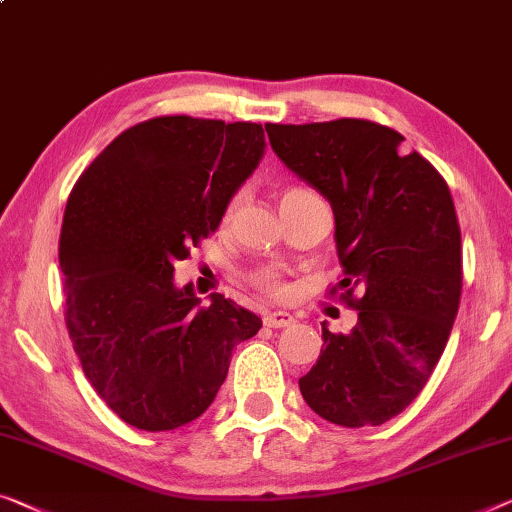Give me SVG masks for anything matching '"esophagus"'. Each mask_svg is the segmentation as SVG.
I'll list each match as a JSON object with an SVG mask.
<instances>
[{"label": "esophagus", "instance_id": "esophagus-1", "mask_svg": "<svg viewBox=\"0 0 512 512\" xmlns=\"http://www.w3.org/2000/svg\"><path fill=\"white\" fill-rule=\"evenodd\" d=\"M289 324H294V317L289 315V312L276 310V312H266L264 315V326H269V329H285Z\"/></svg>", "mask_w": 512, "mask_h": 512}]
</instances>
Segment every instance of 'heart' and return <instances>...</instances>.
<instances>
[{
	"mask_svg": "<svg viewBox=\"0 0 512 512\" xmlns=\"http://www.w3.org/2000/svg\"><path fill=\"white\" fill-rule=\"evenodd\" d=\"M308 193H310V190H305V188H287V190H282L280 202L294 200V197H301V195H308ZM232 209H234V207H232ZM232 209H230V211H232ZM253 280H255L257 287L266 289V292H271V294H280V292H282V285H280V280H278V276H276V271L262 269V271L255 273Z\"/></svg>",
	"mask_w": 512,
	"mask_h": 512,
	"instance_id": "1",
	"label": "heart"
}]
</instances>
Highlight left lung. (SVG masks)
Segmentation results:
<instances>
[{
    "mask_svg": "<svg viewBox=\"0 0 512 512\" xmlns=\"http://www.w3.org/2000/svg\"><path fill=\"white\" fill-rule=\"evenodd\" d=\"M266 133L282 163L329 200L340 299L358 312L349 333L322 324V354L299 379L303 400L342 427L391 421L423 391L460 308L451 190L400 133L375 121L266 124Z\"/></svg>",
    "mask_w": 512,
    "mask_h": 512,
    "instance_id": "left-lung-1",
    "label": "left lung"
}]
</instances>
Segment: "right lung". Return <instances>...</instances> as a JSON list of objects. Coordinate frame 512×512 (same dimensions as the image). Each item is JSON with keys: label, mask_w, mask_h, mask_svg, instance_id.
I'll use <instances>...</instances> for the list:
<instances>
[{"label": "right lung", "mask_w": 512, "mask_h": 512, "mask_svg": "<svg viewBox=\"0 0 512 512\" xmlns=\"http://www.w3.org/2000/svg\"><path fill=\"white\" fill-rule=\"evenodd\" d=\"M250 121L156 117L105 147L66 202L59 266L82 372L121 421L177 430L209 409L262 319L223 294L200 308L174 264L218 230L264 156Z\"/></svg>", "instance_id": "add662e5"}]
</instances>
